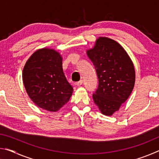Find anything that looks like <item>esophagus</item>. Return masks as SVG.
Here are the masks:
<instances>
[{"mask_svg": "<svg viewBox=\"0 0 159 159\" xmlns=\"http://www.w3.org/2000/svg\"><path fill=\"white\" fill-rule=\"evenodd\" d=\"M82 83H83V80H79V82L75 83V85H76V86H80V85H82Z\"/></svg>", "mask_w": 159, "mask_h": 159, "instance_id": "esophagus-1", "label": "esophagus"}]
</instances>
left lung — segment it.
<instances>
[{
  "instance_id": "left-lung-1",
  "label": "left lung",
  "mask_w": 159,
  "mask_h": 159,
  "mask_svg": "<svg viewBox=\"0 0 159 159\" xmlns=\"http://www.w3.org/2000/svg\"><path fill=\"white\" fill-rule=\"evenodd\" d=\"M86 52L99 80L93 95L94 102L102 114L111 116L133 90L135 71L133 61L121 45L107 37H99L94 47Z\"/></svg>"
}]
</instances>
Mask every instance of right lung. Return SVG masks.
<instances>
[{
  "instance_id": "obj_1",
  "label": "right lung",
  "mask_w": 159,
  "mask_h": 159,
  "mask_svg": "<svg viewBox=\"0 0 159 159\" xmlns=\"http://www.w3.org/2000/svg\"><path fill=\"white\" fill-rule=\"evenodd\" d=\"M22 79L34 103L49 111L60 110L74 91L63 72L62 57L51 48H41L32 54L24 66Z\"/></svg>"
}]
</instances>
